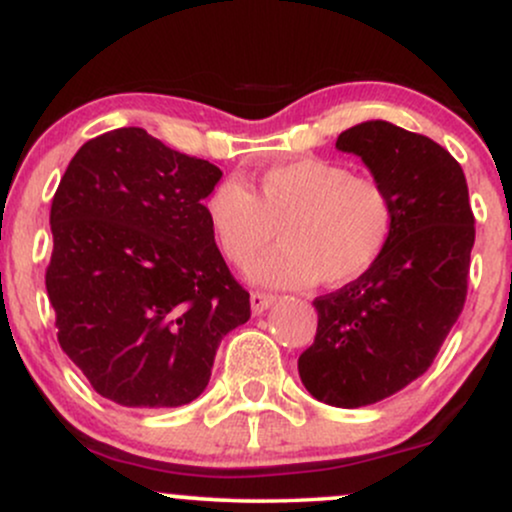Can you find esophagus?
Masks as SVG:
<instances>
[{"instance_id": "obj_1", "label": "esophagus", "mask_w": 512, "mask_h": 512, "mask_svg": "<svg viewBox=\"0 0 512 512\" xmlns=\"http://www.w3.org/2000/svg\"><path fill=\"white\" fill-rule=\"evenodd\" d=\"M274 301H276L274 293H267V291H252L250 293V308L255 315H262Z\"/></svg>"}]
</instances>
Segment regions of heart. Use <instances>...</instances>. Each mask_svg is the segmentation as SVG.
I'll list each match as a JSON object with an SVG mask.
<instances>
[{"label":"heart","instance_id":"1","mask_svg":"<svg viewBox=\"0 0 512 512\" xmlns=\"http://www.w3.org/2000/svg\"><path fill=\"white\" fill-rule=\"evenodd\" d=\"M216 248L245 267L279 228V248L250 267L272 286H344L383 257L397 207L385 182L354 175L346 163L298 158L262 173L257 195L238 178L221 180L204 199Z\"/></svg>","mask_w":512,"mask_h":512}]
</instances>
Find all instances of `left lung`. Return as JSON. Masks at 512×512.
Masks as SVG:
<instances>
[{
	"label": "left lung",
	"mask_w": 512,
	"mask_h": 512,
	"mask_svg": "<svg viewBox=\"0 0 512 512\" xmlns=\"http://www.w3.org/2000/svg\"><path fill=\"white\" fill-rule=\"evenodd\" d=\"M337 149L361 156L397 207L383 257L313 301L315 342L298 358L310 395L356 409L431 368L467 298L474 214L462 166L424 134L370 120L339 134Z\"/></svg>",
	"instance_id": "left-lung-1"
}]
</instances>
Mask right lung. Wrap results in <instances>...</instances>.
<instances>
[{
    "label": "right lung",
    "mask_w": 512,
    "mask_h": 512,
    "mask_svg": "<svg viewBox=\"0 0 512 512\" xmlns=\"http://www.w3.org/2000/svg\"><path fill=\"white\" fill-rule=\"evenodd\" d=\"M219 180L214 163L142 127L91 139L64 170L45 286L62 351L110 402H192L221 339L250 320L204 216Z\"/></svg>",
    "instance_id": "1"
}]
</instances>
